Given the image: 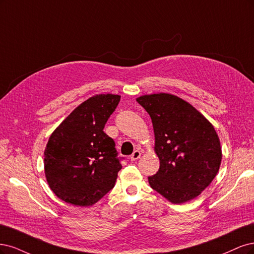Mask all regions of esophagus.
<instances>
[{"label":"esophagus","instance_id":"esophagus-1","mask_svg":"<svg viewBox=\"0 0 254 254\" xmlns=\"http://www.w3.org/2000/svg\"><path fill=\"white\" fill-rule=\"evenodd\" d=\"M140 156H141V153H140V152H139V151H134L133 154L130 155V160L135 161V160H137L138 158H140Z\"/></svg>","mask_w":254,"mask_h":254}]
</instances>
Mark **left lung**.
Returning a JSON list of instances; mask_svg holds the SVG:
<instances>
[{"mask_svg": "<svg viewBox=\"0 0 254 254\" xmlns=\"http://www.w3.org/2000/svg\"><path fill=\"white\" fill-rule=\"evenodd\" d=\"M136 100L152 119L154 150L160 161L157 173L149 176L151 188L173 203L197 197L213 181L222 162L213 126L174 95H144Z\"/></svg>", "mask_w": 254, "mask_h": 254, "instance_id": "obj_1", "label": "left lung"}]
</instances>
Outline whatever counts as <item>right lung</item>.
<instances>
[{"label": "right lung", "instance_id": "right-lung-1", "mask_svg": "<svg viewBox=\"0 0 254 254\" xmlns=\"http://www.w3.org/2000/svg\"><path fill=\"white\" fill-rule=\"evenodd\" d=\"M119 101V95L91 97L48 139L44 151L46 181L65 202L93 206L115 186L122 166L115 141L103 128Z\"/></svg>", "mask_w": 254, "mask_h": 254}]
</instances>
